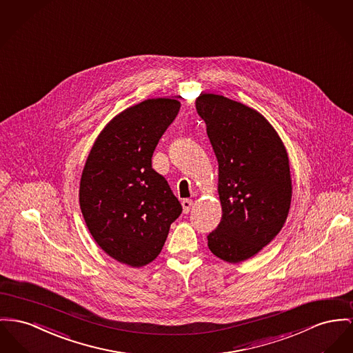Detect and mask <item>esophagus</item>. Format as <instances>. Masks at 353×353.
<instances>
[{"instance_id":"1","label":"esophagus","mask_w":353,"mask_h":353,"mask_svg":"<svg viewBox=\"0 0 353 353\" xmlns=\"http://www.w3.org/2000/svg\"><path fill=\"white\" fill-rule=\"evenodd\" d=\"M182 208H183V212L188 214L190 212V209L192 208V201L191 199H183L182 201Z\"/></svg>"}]
</instances>
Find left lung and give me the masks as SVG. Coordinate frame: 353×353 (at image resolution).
Wrapping results in <instances>:
<instances>
[{
    "label": "left lung",
    "instance_id": "obj_1",
    "mask_svg": "<svg viewBox=\"0 0 353 353\" xmlns=\"http://www.w3.org/2000/svg\"><path fill=\"white\" fill-rule=\"evenodd\" d=\"M196 112L206 123L218 161L222 218L208 235L212 254L229 263L252 259L281 232L292 202L286 148L259 111L214 94H201Z\"/></svg>",
    "mask_w": 353,
    "mask_h": 353
}]
</instances>
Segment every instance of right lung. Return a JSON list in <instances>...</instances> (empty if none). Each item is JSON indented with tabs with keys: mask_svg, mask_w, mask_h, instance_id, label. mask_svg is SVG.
<instances>
[{
	"mask_svg": "<svg viewBox=\"0 0 353 353\" xmlns=\"http://www.w3.org/2000/svg\"><path fill=\"white\" fill-rule=\"evenodd\" d=\"M175 99L128 107L99 134L83 168L79 201L96 243L114 259L141 268L157 259L182 206L151 158L176 118Z\"/></svg>",
	"mask_w": 353,
	"mask_h": 353,
	"instance_id": "obj_1",
	"label": "right lung"
}]
</instances>
